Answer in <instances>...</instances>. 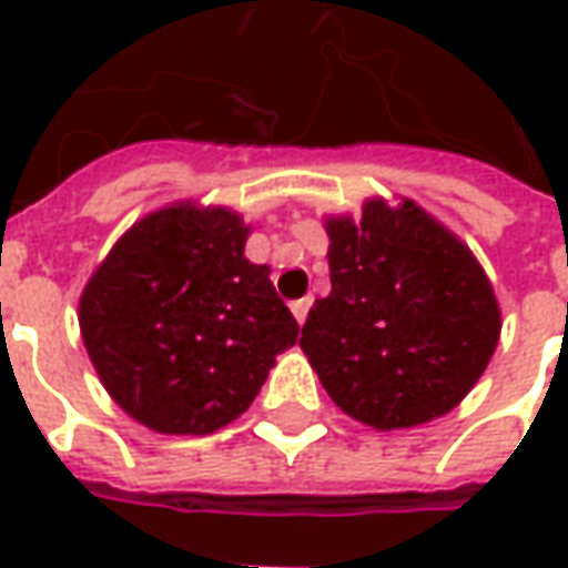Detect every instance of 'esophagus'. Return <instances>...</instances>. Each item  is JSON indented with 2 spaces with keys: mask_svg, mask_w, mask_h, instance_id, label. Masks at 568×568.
<instances>
[{
  "mask_svg": "<svg viewBox=\"0 0 568 568\" xmlns=\"http://www.w3.org/2000/svg\"><path fill=\"white\" fill-rule=\"evenodd\" d=\"M310 307H313V301H310V297H301V301H292V313H295V320L301 322V325L307 322Z\"/></svg>",
  "mask_w": 568,
  "mask_h": 568,
  "instance_id": "1",
  "label": "esophagus"
}]
</instances>
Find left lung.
Wrapping results in <instances>:
<instances>
[{
    "instance_id": "left-lung-1",
    "label": "left lung",
    "mask_w": 568,
    "mask_h": 568,
    "mask_svg": "<svg viewBox=\"0 0 568 568\" xmlns=\"http://www.w3.org/2000/svg\"><path fill=\"white\" fill-rule=\"evenodd\" d=\"M332 295L301 346L325 393L374 428L419 426L463 402L499 341V304L475 255L407 200L328 222Z\"/></svg>"
}]
</instances>
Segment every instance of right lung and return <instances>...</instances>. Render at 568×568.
<instances>
[{
    "label": "right lung",
    "instance_id": "1",
    "mask_svg": "<svg viewBox=\"0 0 568 568\" xmlns=\"http://www.w3.org/2000/svg\"><path fill=\"white\" fill-rule=\"evenodd\" d=\"M227 210L170 206L133 224L81 295L100 381L142 426L210 435L246 410L297 341L267 267Z\"/></svg>",
    "mask_w": 568,
    "mask_h": 568
}]
</instances>
